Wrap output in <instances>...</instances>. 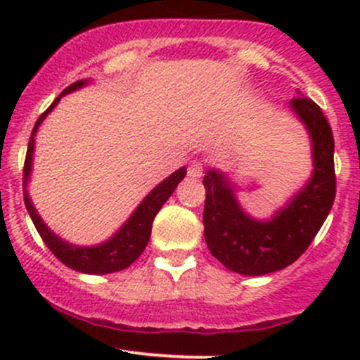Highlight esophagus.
Instances as JSON below:
<instances>
[{
    "instance_id": "esophagus-1",
    "label": "esophagus",
    "mask_w": 360,
    "mask_h": 360,
    "mask_svg": "<svg viewBox=\"0 0 360 360\" xmlns=\"http://www.w3.org/2000/svg\"><path fill=\"white\" fill-rule=\"evenodd\" d=\"M203 174V163L200 160H193L188 167V176L190 177H200Z\"/></svg>"
}]
</instances>
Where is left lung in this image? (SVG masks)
<instances>
[{
    "mask_svg": "<svg viewBox=\"0 0 360 360\" xmlns=\"http://www.w3.org/2000/svg\"><path fill=\"white\" fill-rule=\"evenodd\" d=\"M307 129L311 143L314 170L292 198L268 219H256L237 198L238 186L219 169L203 176L205 207L203 237L207 248L228 270L240 275L274 274L292 264L324 224L336 195L335 139L324 112L297 92L289 103Z\"/></svg>",
    "mask_w": 360,
    "mask_h": 360,
    "instance_id": "left-lung-1",
    "label": "left lung"
}]
</instances>
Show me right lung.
Instances as JSON below:
<instances>
[{
  "mask_svg": "<svg viewBox=\"0 0 360 360\" xmlns=\"http://www.w3.org/2000/svg\"><path fill=\"white\" fill-rule=\"evenodd\" d=\"M89 83L90 79H79V82L69 85L68 89L50 104L49 110L39 116L38 122H36L31 134V139H29L27 155H25L24 163V202L25 209H27L29 216H31L38 233L41 235L43 242H45L46 248L52 250L53 256H56L60 263L72 268V270L82 271V274L104 275L112 274V271L125 270L127 266H130V264L143 254L148 242H150L151 226H153L155 216H157L158 210L162 209L163 203L169 200V197L174 193L177 184L184 179V176H186V167H181L176 172L170 174L167 179H163L162 183L157 184V186L144 197V200L136 207V210L130 214L129 219H127L125 223L116 230V233L111 235L106 242H101V244L97 245H75L69 244L68 240H64L59 235L53 233V231L46 226L45 221L41 219L38 210L34 209L31 197H29L27 193V183L29 179H31L32 170V155H34V137L39 125H41V122L46 118V115L52 112L53 108L59 104L60 97H64L66 94L75 92V90L82 89V86H86Z\"/></svg>",
  "mask_w": 360,
  "mask_h": 360,
  "instance_id": "right-lung-1",
  "label": "right lung"
}]
</instances>
